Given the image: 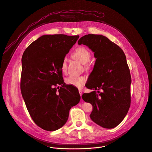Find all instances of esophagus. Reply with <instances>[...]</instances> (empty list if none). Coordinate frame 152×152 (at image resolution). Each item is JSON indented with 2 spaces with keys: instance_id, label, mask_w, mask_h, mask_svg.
<instances>
[{
  "instance_id": "1",
  "label": "esophagus",
  "mask_w": 152,
  "mask_h": 152,
  "mask_svg": "<svg viewBox=\"0 0 152 152\" xmlns=\"http://www.w3.org/2000/svg\"><path fill=\"white\" fill-rule=\"evenodd\" d=\"M79 93L80 96H81V95H82V91H81V90H79Z\"/></svg>"
}]
</instances>
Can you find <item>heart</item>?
Wrapping results in <instances>:
<instances>
[{"label": "heart", "instance_id": "1", "mask_svg": "<svg viewBox=\"0 0 152 152\" xmlns=\"http://www.w3.org/2000/svg\"><path fill=\"white\" fill-rule=\"evenodd\" d=\"M73 57L75 60H78L81 63L85 64L87 63L91 58V55L90 52L83 47H79L77 48L72 53ZM88 68V66H85ZM61 71L63 74L67 71V59L64 58L63 60L61 66ZM86 82V77L83 75L80 76H70L66 79V83L68 85H72L78 88H81Z\"/></svg>", "mask_w": 152, "mask_h": 152}]
</instances>
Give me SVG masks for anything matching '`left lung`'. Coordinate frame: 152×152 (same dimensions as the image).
Instances as JSON below:
<instances>
[{
  "label": "left lung",
  "instance_id": "8db88e82",
  "mask_svg": "<svg viewBox=\"0 0 152 152\" xmlns=\"http://www.w3.org/2000/svg\"><path fill=\"white\" fill-rule=\"evenodd\" d=\"M78 44L88 46L96 58L91 84L86 86L94 91L81 96L92 105L90 118L103 128H113L123 121L130 107L132 78L125 55L120 47L101 34H86Z\"/></svg>",
  "mask_w": 152,
  "mask_h": 152
}]
</instances>
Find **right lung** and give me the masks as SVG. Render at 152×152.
I'll use <instances>...</instances> for the list:
<instances>
[{"label": "right lung", "mask_w": 152, "mask_h": 152, "mask_svg": "<svg viewBox=\"0 0 152 152\" xmlns=\"http://www.w3.org/2000/svg\"><path fill=\"white\" fill-rule=\"evenodd\" d=\"M78 38L45 34L23 53L22 96L31 118L43 130L52 132L61 128L70 109L80 102L78 91L64 83L61 71L63 60Z\"/></svg>", "instance_id": "add662e5"}]
</instances>
